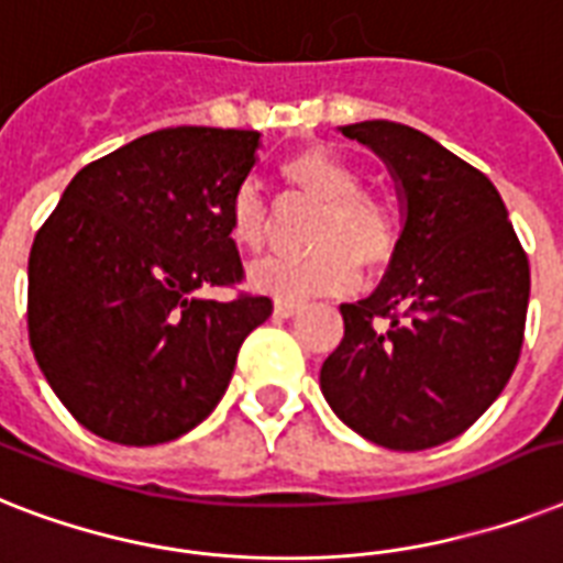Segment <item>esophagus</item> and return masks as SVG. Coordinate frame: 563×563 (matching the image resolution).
<instances>
[{"label": "esophagus", "mask_w": 563, "mask_h": 563, "mask_svg": "<svg viewBox=\"0 0 563 563\" xmlns=\"http://www.w3.org/2000/svg\"><path fill=\"white\" fill-rule=\"evenodd\" d=\"M302 310V305H296V302H285V299H278L276 305H273V313H276L278 319H290L296 317Z\"/></svg>", "instance_id": "esophagus-1"}]
</instances>
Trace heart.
Masks as SVG:
<instances>
[{
	"instance_id": "b5f03b06",
	"label": "heart",
	"mask_w": 563,
	"mask_h": 563,
	"mask_svg": "<svg viewBox=\"0 0 563 563\" xmlns=\"http://www.w3.org/2000/svg\"><path fill=\"white\" fill-rule=\"evenodd\" d=\"M287 183L319 200L310 244L317 253L305 258H267L250 269V285L285 302L310 296L345 294L357 285L360 264L368 273L384 269L398 246V223L389 206L363 191V177L352 162L325 145H310L282 165ZM229 238L244 253H261L269 238L267 206L258 188L241 186L229 203Z\"/></svg>"
}]
</instances>
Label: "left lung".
Returning a JSON list of instances; mask_svg holds the SVG:
<instances>
[{
	"label": "left lung",
	"mask_w": 563,
	"mask_h": 563,
	"mask_svg": "<svg viewBox=\"0 0 563 563\" xmlns=\"http://www.w3.org/2000/svg\"><path fill=\"white\" fill-rule=\"evenodd\" d=\"M384 159L401 235L319 372L328 407L368 442L427 451L497 401L523 345L529 261L492 179L398 121L340 128Z\"/></svg>",
	"instance_id": "1"
}]
</instances>
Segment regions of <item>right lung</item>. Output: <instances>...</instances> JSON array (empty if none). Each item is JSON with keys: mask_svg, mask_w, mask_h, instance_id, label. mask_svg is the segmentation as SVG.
<instances>
[{"mask_svg": "<svg viewBox=\"0 0 563 563\" xmlns=\"http://www.w3.org/2000/svg\"><path fill=\"white\" fill-rule=\"evenodd\" d=\"M261 133L168 128L75 174L29 258V340L63 407L115 444L195 430L227 393L267 296L206 299L244 278L229 203Z\"/></svg>", "mask_w": 563, "mask_h": 563, "instance_id": "add662e5", "label": "right lung"}]
</instances>
